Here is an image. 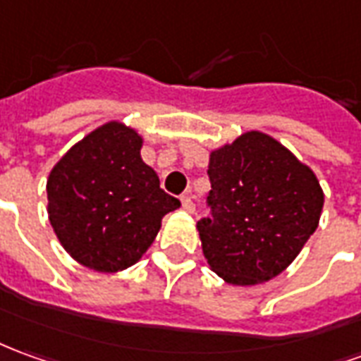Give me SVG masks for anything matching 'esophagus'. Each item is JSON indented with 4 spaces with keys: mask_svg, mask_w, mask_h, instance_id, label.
Here are the masks:
<instances>
[{
    "mask_svg": "<svg viewBox=\"0 0 361 361\" xmlns=\"http://www.w3.org/2000/svg\"><path fill=\"white\" fill-rule=\"evenodd\" d=\"M181 205H183V209L188 211V213H193L195 211V203H193V199H191V193H183L181 195Z\"/></svg>",
    "mask_w": 361,
    "mask_h": 361,
    "instance_id": "34e87169",
    "label": "esophagus"
}]
</instances>
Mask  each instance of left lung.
<instances>
[{"mask_svg": "<svg viewBox=\"0 0 361 361\" xmlns=\"http://www.w3.org/2000/svg\"><path fill=\"white\" fill-rule=\"evenodd\" d=\"M211 216L197 223L209 268L233 286L279 276L319 226L324 193L309 166L259 130L209 156Z\"/></svg>", "mask_w": 361, "mask_h": 361, "instance_id": "left-lung-1", "label": "left lung"}]
</instances>
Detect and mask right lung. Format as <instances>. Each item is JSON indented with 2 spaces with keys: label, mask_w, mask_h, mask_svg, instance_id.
<instances>
[{
  "label": "right lung",
  "mask_w": 361,
  "mask_h": 361,
  "mask_svg": "<svg viewBox=\"0 0 361 361\" xmlns=\"http://www.w3.org/2000/svg\"><path fill=\"white\" fill-rule=\"evenodd\" d=\"M142 137L111 121L62 156L47 181L49 219L64 250L95 271H121L142 258L180 201L140 158Z\"/></svg>",
  "instance_id": "obj_1"
}]
</instances>
